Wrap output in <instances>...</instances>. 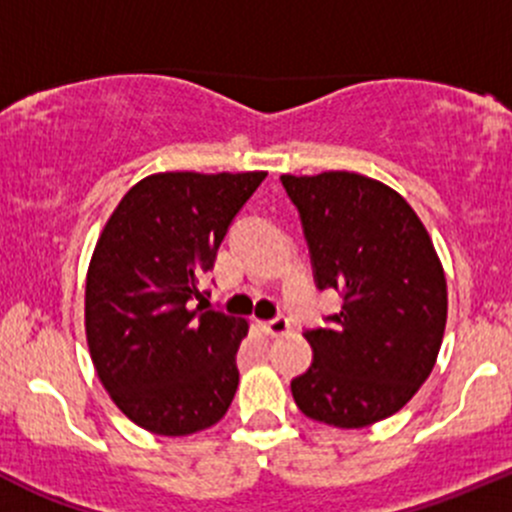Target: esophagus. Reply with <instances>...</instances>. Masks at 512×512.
Segmentation results:
<instances>
[{"label": "esophagus", "instance_id": "34e87169", "mask_svg": "<svg viewBox=\"0 0 512 512\" xmlns=\"http://www.w3.org/2000/svg\"><path fill=\"white\" fill-rule=\"evenodd\" d=\"M263 330H266L268 335L278 337V335H286L288 330H291V323H288L286 318H273L268 320V323H263Z\"/></svg>", "mask_w": 512, "mask_h": 512}]
</instances>
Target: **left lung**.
<instances>
[{
  "mask_svg": "<svg viewBox=\"0 0 512 512\" xmlns=\"http://www.w3.org/2000/svg\"><path fill=\"white\" fill-rule=\"evenodd\" d=\"M298 207L315 286L342 295L328 328L305 330L313 362L291 382L305 416L362 429L397 414L436 365L446 276L402 194L357 172L281 175Z\"/></svg>",
  "mask_w": 512,
  "mask_h": 512,
  "instance_id": "obj_1",
  "label": "left lung"
}]
</instances>
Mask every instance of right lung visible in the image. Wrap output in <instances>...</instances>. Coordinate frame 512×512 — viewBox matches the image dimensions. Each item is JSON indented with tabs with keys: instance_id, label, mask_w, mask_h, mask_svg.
<instances>
[{
	"instance_id": "add662e5",
	"label": "right lung",
	"mask_w": 512,
	"mask_h": 512,
	"mask_svg": "<svg viewBox=\"0 0 512 512\" xmlns=\"http://www.w3.org/2000/svg\"><path fill=\"white\" fill-rule=\"evenodd\" d=\"M266 172H160L140 179L103 226L86 276V337L110 399L160 436L214 426L239 387L249 333L199 299V281Z\"/></svg>"
}]
</instances>
